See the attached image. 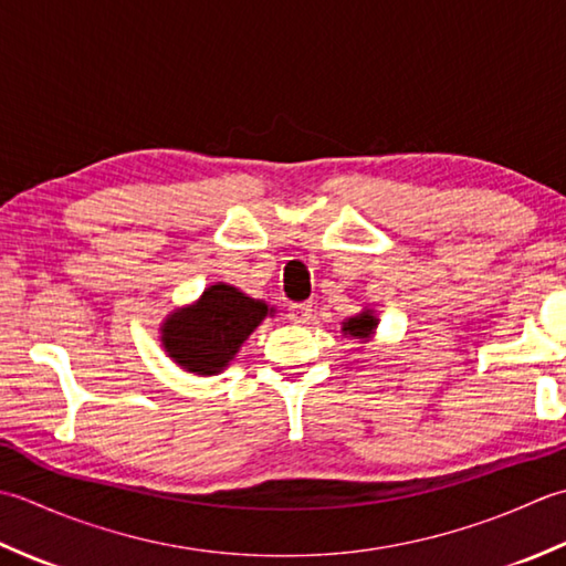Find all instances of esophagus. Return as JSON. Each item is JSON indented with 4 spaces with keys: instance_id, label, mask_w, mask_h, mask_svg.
<instances>
[{
    "instance_id": "esophagus-1",
    "label": "esophagus",
    "mask_w": 566,
    "mask_h": 566,
    "mask_svg": "<svg viewBox=\"0 0 566 566\" xmlns=\"http://www.w3.org/2000/svg\"><path fill=\"white\" fill-rule=\"evenodd\" d=\"M310 317H313V305L310 303H293L287 307V319L295 322V325H303Z\"/></svg>"
}]
</instances>
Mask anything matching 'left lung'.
<instances>
[{
    "mask_svg": "<svg viewBox=\"0 0 566 566\" xmlns=\"http://www.w3.org/2000/svg\"><path fill=\"white\" fill-rule=\"evenodd\" d=\"M378 325V319L374 315V310H364L356 317H349L347 322H342V332L349 334L352 339H371V334Z\"/></svg>",
    "mask_w": 566,
    "mask_h": 566,
    "instance_id": "1",
    "label": "left lung"
}]
</instances>
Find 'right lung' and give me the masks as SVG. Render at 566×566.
<instances>
[{
    "instance_id": "1",
    "label": "right lung",
    "mask_w": 566,
    "mask_h": 566,
    "mask_svg": "<svg viewBox=\"0 0 566 566\" xmlns=\"http://www.w3.org/2000/svg\"><path fill=\"white\" fill-rule=\"evenodd\" d=\"M275 310L244 295L234 285L214 283L195 305L170 313L160 327L164 349L178 366L198 376H214L234 359L241 344Z\"/></svg>"
}]
</instances>
